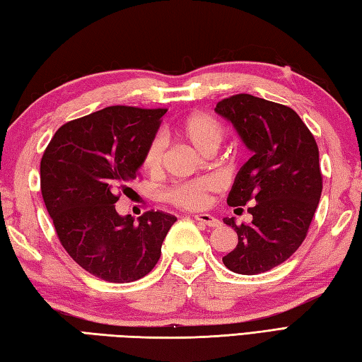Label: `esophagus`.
<instances>
[{
	"instance_id": "1",
	"label": "esophagus",
	"mask_w": 362,
	"mask_h": 362,
	"mask_svg": "<svg viewBox=\"0 0 362 362\" xmlns=\"http://www.w3.org/2000/svg\"><path fill=\"white\" fill-rule=\"evenodd\" d=\"M195 220H198V222H202V223L208 225V226H211V228H217V226L220 225L218 218L212 217L211 214H197V216H195Z\"/></svg>"
}]
</instances>
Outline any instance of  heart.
<instances>
[{
    "label": "heart",
    "mask_w": 362,
    "mask_h": 362,
    "mask_svg": "<svg viewBox=\"0 0 362 362\" xmlns=\"http://www.w3.org/2000/svg\"><path fill=\"white\" fill-rule=\"evenodd\" d=\"M180 136L190 144L198 153L216 151L223 139V127L214 117L204 112L189 115L178 128ZM165 151V139L156 137L146 150L144 167L150 172H158ZM214 189L211 180H195L172 187L167 192V198L181 208H202L208 202V192Z\"/></svg>",
    "instance_id": "b5f03b06"
}]
</instances>
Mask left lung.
<instances>
[{
	"label": "left lung",
	"instance_id": "8db88e82",
	"mask_svg": "<svg viewBox=\"0 0 362 362\" xmlns=\"http://www.w3.org/2000/svg\"><path fill=\"white\" fill-rule=\"evenodd\" d=\"M216 112L252 151L226 202L233 208L256 203L248 208L250 223L223 218L238 233L223 264L234 274H264L289 259L306 238L322 195L319 148L298 114L278 103L239 93L218 101Z\"/></svg>",
	"mask_w": 362,
	"mask_h": 362
}]
</instances>
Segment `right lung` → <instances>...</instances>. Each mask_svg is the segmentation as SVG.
Here are the masks:
<instances>
[{
    "instance_id": "right-lung-1",
    "label": "right lung",
    "mask_w": 362,
    "mask_h": 362,
    "mask_svg": "<svg viewBox=\"0 0 362 362\" xmlns=\"http://www.w3.org/2000/svg\"><path fill=\"white\" fill-rule=\"evenodd\" d=\"M167 109L110 106L65 123L40 162V189L57 238L73 261L109 283L150 274L176 217L137 220L115 209L142 167Z\"/></svg>"
}]
</instances>
